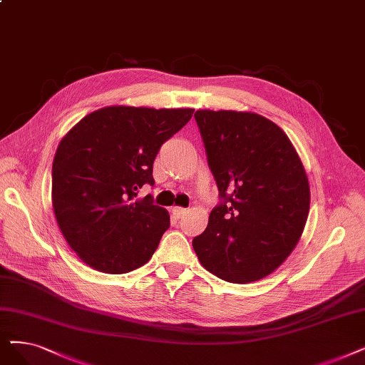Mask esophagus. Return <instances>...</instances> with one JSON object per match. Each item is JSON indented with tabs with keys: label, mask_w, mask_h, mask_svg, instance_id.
<instances>
[{
	"label": "esophagus",
	"mask_w": 365,
	"mask_h": 365,
	"mask_svg": "<svg viewBox=\"0 0 365 365\" xmlns=\"http://www.w3.org/2000/svg\"><path fill=\"white\" fill-rule=\"evenodd\" d=\"M172 214L175 215V218H181L187 214V210L185 208H181V207H173L172 208Z\"/></svg>",
	"instance_id": "obj_1"
}]
</instances>
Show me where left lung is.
Returning a JSON list of instances; mask_svg holds the SVG:
<instances>
[{
    "instance_id": "left-lung-1",
    "label": "left lung",
    "mask_w": 365,
    "mask_h": 365,
    "mask_svg": "<svg viewBox=\"0 0 365 365\" xmlns=\"http://www.w3.org/2000/svg\"><path fill=\"white\" fill-rule=\"evenodd\" d=\"M223 197L193 249L202 267L229 283H252L297 247L310 211V184L283 130L249 110L195 113Z\"/></svg>"
}]
</instances>
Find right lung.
I'll return each mask as SVG.
<instances>
[{
	"instance_id": "add662e5",
	"label": "right lung",
	"mask_w": 365,
	"mask_h": 365,
	"mask_svg": "<svg viewBox=\"0 0 365 365\" xmlns=\"http://www.w3.org/2000/svg\"><path fill=\"white\" fill-rule=\"evenodd\" d=\"M195 109L113 105L73 125L52 165V207L70 249L96 271L125 274L153 257L169 212L138 197L153 163Z\"/></svg>"
}]
</instances>
